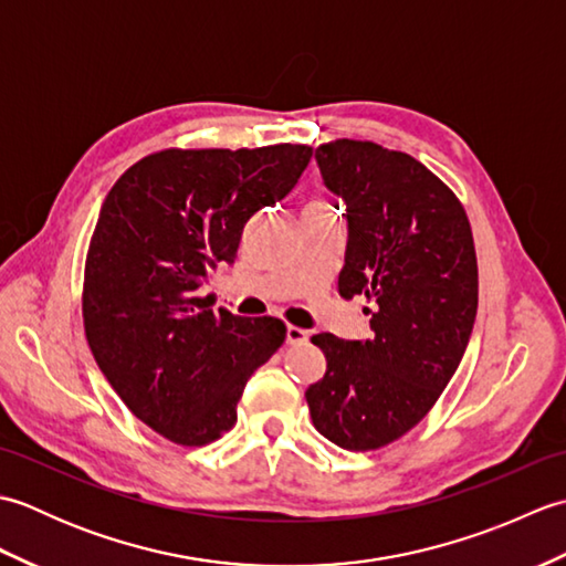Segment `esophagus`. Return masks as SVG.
<instances>
[{
    "label": "esophagus",
    "instance_id": "1",
    "mask_svg": "<svg viewBox=\"0 0 566 566\" xmlns=\"http://www.w3.org/2000/svg\"><path fill=\"white\" fill-rule=\"evenodd\" d=\"M308 340V333L304 328L286 326V345H302Z\"/></svg>",
    "mask_w": 566,
    "mask_h": 566
}]
</instances>
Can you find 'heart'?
Masks as SVG:
<instances>
[{"instance_id": "1", "label": "heart", "mask_w": 566, "mask_h": 566, "mask_svg": "<svg viewBox=\"0 0 566 566\" xmlns=\"http://www.w3.org/2000/svg\"><path fill=\"white\" fill-rule=\"evenodd\" d=\"M316 207H321V203H316ZM321 209H326V207H321Z\"/></svg>"}]
</instances>
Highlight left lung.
<instances>
[{
    "instance_id": "8db88e82",
    "label": "left lung",
    "mask_w": 566,
    "mask_h": 566,
    "mask_svg": "<svg viewBox=\"0 0 566 566\" xmlns=\"http://www.w3.org/2000/svg\"><path fill=\"white\" fill-rule=\"evenodd\" d=\"M316 163L345 203L338 292L369 298L371 338L314 335L326 375L306 401L323 438L377 450L430 411L462 363L479 302L472 228L452 191L411 155L335 140L316 148Z\"/></svg>"
}]
</instances>
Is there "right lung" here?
Instances as JSON below:
<instances>
[{
  "label": "right lung",
  "mask_w": 566,
  "mask_h": 566,
  "mask_svg": "<svg viewBox=\"0 0 566 566\" xmlns=\"http://www.w3.org/2000/svg\"><path fill=\"white\" fill-rule=\"evenodd\" d=\"M311 153L163 150L106 195L84 268V333L130 413L167 440L221 438L250 375L284 343L282 321L213 314L197 292L233 264L250 216L290 195Z\"/></svg>",
  "instance_id": "right-lung-1"
}]
</instances>
